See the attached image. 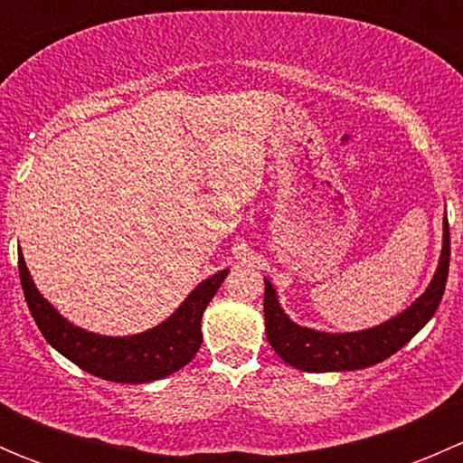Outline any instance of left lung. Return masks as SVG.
I'll list each match as a JSON object with an SVG mask.
<instances>
[{
    "mask_svg": "<svg viewBox=\"0 0 463 463\" xmlns=\"http://www.w3.org/2000/svg\"><path fill=\"white\" fill-rule=\"evenodd\" d=\"M448 264H450V231H448V219L443 217L441 258L426 291L394 318L372 329L349 331V334H329V331L296 325L279 307L273 284L264 278L266 338L275 354L296 370L316 372V374L365 370L399 352L428 325L443 298Z\"/></svg>",
    "mask_w": 463,
    "mask_h": 463,
    "instance_id": "obj_1",
    "label": "left lung"
}]
</instances>
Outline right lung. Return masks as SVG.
Returning a JSON list of instances; mask_svg holds the SVG:
<instances>
[{"label":"right lung","mask_w":463,"mask_h":463,"mask_svg":"<svg viewBox=\"0 0 463 463\" xmlns=\"http://www.w3.org/2000/svg\"><path fill=\"white\" fill-rule=\"evenodd\" d=\"M226 275L228 269H223L203 279L170 318L143 334L100 335L58 314V309L37 291L20 250V279L26 305L46 343L89 374L132 385L175 374L193 361L203 340L202 316Z\"/></svg>","instance_id":"add662e5"}]
</instances>
